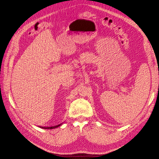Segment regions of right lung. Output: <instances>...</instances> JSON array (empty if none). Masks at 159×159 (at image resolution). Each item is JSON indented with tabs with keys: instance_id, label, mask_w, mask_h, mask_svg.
Wrapping results in <instances>:
<instances>
[{
	"instance_id": "obj_1",
	"label": "right lung",
	"mask_w": 159,
	"mask_h": 159,
	"mask_svg": "<svg viewBox=\"0 0 159 159\" xmlns=\"http://www.w3.org/2000/svg\"><path fill=\"white\" fill-rule=\"evenodd\" d=\"M63 124V122L62 123H60V124H59V125H55V126H39L40 128H43V129H54V128H57V127H59V126H60L61 125Z\"/></svg>"
}]
</instances>
